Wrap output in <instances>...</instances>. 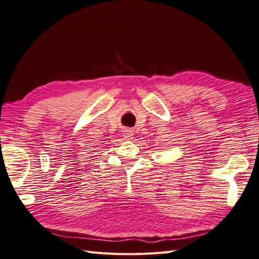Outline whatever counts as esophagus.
Returning <instances> with one entry per match:
<instances>
[{"label": "esophagus", "mask_w": 259, "mask_h": 259, "mask_svg": "<svg viewBox=\"0 0 259 259\" xmlns=\"http://www.w3.org/2000/svg\"><path fill=\"white\" fill-rule=\"evenodd\" d=\"M132 136H133V134H132L130 131H126V132L124 133V137L126 138V139H132Z\"/></svg>", "instance_id": "obj_1"}]
</instances>
